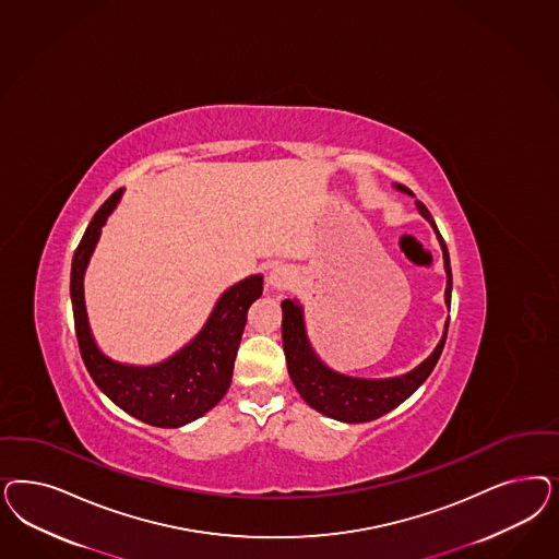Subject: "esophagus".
Returning <instances> with one entry per match:
<instances>
[{"label":"esophagus","instance_id":"obj_1","mask_svg":"<svg viewBox=\"0 0 559 559\" xmlns=\"http://www.w3.org/2000/svg\"><path fill=\"white\" fill-rule=\"evenodd\" d=\"M296 273L288 265H275L267 275V282L273 289H288L294 284Z\"/></svg>","mask_w":559,"mask_h":559}]
</instances>
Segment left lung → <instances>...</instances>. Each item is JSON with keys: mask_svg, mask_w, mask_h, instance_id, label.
<instances>
[{"mask_svg": "<svg viewBox=\"0 0 559 559\" xmlns=\"http://www.w3.org/2000/svg\"><path fill=\"white\" fill-rule=\"evenodd\" d=\"M395 187L403 193L414 195L403 185H395ZM415 205H417V212L432 224L436 238L442 247L444 270H447L444 302H447V307L451 308L452 271L447 242L438 233L436 222L430 216L428 207L421 201H415ZM282 312H284L282 342H284V352H286V361H288L289 379L294 382L296 391L312 409H317L319 414L326 415V417H333L337 421H345V424L372 421L380 415L395 409L396 405H401L407 396L414 395L415 391L432 374L433 366L444 349L447 331H449V321H447L444 335L436 345V349L407 374L393 377V379H356V377L335 372L317 356V352L308 342L305 312L296 300H284Z\"/></svg>", "mask_w": 559, "mask_h": 559, "instance_id": "obj_1", "label": "left lung"}]
</instances>
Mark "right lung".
Masks as SVG:
<instances>
[{
    "mask_svg": "<svg viewBox=\"0 0 559 559\" xmlns=\"http://www.w3.org/2000/svg\"><path fill=\"white\" fill-rule=\"evenodd\" d=\"M121 193L115 191L100 205L73 252L70 294L75 337L92 380L117 407L156 428H180L207 414L226 395L249 308L263 294V275H251L226 289L203 329L168 360L154 366L110 360L92 337L84 305V273L100 228Z\"/></svg>",
    "mask_w": 559,
    "mask_h": 559,
    "instance_id": "right-lung-1",
    "label": "right lung"
}]
</instances>
